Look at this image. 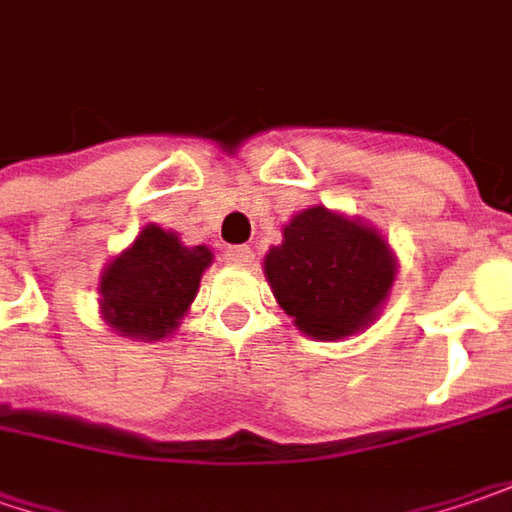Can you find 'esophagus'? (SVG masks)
<instances>
[{"label": "esophagus", "instance_id": "obj_1", "mask_svg": "<svg viewBox=\"0 0 512 512\" xmlns=\"http://www.w3.org/2000/svg\"><path fill=\"white\" fill-rule=\"evenodd\" d=\"M224 262L227 265H236V268H247L253 262V250L247 244H239V247H227L224 250Z\"/></svg>", "mask_w": 512, "mask_h": 512}]
</instances>
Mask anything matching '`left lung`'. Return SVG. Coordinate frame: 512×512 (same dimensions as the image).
I'll return each mask as SVG.
<instances>
[{
  "label": "left lung",
  "instance_id": "obj_1",
  "mask_svg": "<svg viewBox=\"0 0 512 512\" xmlns=\"http://www.w3.org/2000/svg\"><path fill=\"white\" fill-rule=\"evenodd\" d=\"M262 270L305 337L345 340L380 317L397 256L374 224L314 204L282 227V244L265 253Z\"/></svg>",
  "mask_w": 512,
  "mask_h": 512
}]
</instances>
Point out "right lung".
<instances>
[{"mask_svg":"<svg viewBox=\"0 0 512 512\" xmlns=\"http://www.w3.org/2000/svg\"><path fill=\"white\" fill-rule=\"evenodd\" d=\"M210 265L213 250L207 244L190 247L175 230L143 224L135 242L100 273V320L117 337L158 343L178 331Z\"/></svg>","mask_w":512,"mask_h":512,"instance_id":"obj_1","label":"right lung"}]
</instances>
